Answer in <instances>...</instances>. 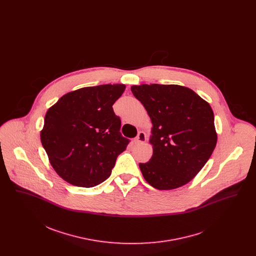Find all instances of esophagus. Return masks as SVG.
<instances>
[{
    "label": "esophagus",
    "instance_id": "1",
    "mask_svg": "<svg viewBox=\"0 0 256 256\" xmlns=\"http://www.w3.org/2000/svg\"><path fill=\"white\" fill-rule=\"evenodd\" d=\"M145 142H146V134L144 132H140L136 136V138L134 139V143L141 144V143H145Z\"/></svg>",
    "mask_w": 256,
    "mask_h": 256
}]
</instances>
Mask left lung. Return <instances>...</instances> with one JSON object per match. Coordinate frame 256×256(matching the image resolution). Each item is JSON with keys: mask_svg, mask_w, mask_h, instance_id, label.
<instances>
[{"mask_svg": "<svg viewBox=\"0 0 256 256\" xmlns=\"http://www.w3.org/2000/svg\"><path fill=\"white\" fill-rule=\"evenodd\" d=\"M152 124V156L139 168L146 182L158 190L187 184L202 169L216 144L210 104L192 89L176 84L132 86Z\"/></svg>", "mask_w": 256, "mask_h": 256, "instance_id": "1", "label": "left lung"}]
</instances>
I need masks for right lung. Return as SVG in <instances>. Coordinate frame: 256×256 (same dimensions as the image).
I'll list each match as a JSON object with an SVG mask.
<instances>
[{
	"label": "right lung",
	"mask_w": 256,
	"mask_h": 256,
	"mask_svg": "<svg viewBox=\"0 0 256 256\" xmlns=\"http://www.w3.org/2000/svg\"><path fill=\"white\" fill-rule=\"evenodd\" d=\"M124 89L121 84L84 87L62 96L46 112L41 143L65 182L89 188L110 178L130 142L112 108Z\"/></svg>",
	"instance_id": "1"
}]
</instances>
